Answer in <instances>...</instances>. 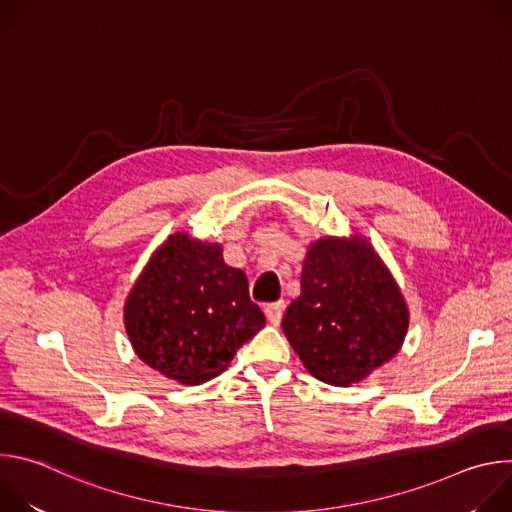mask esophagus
I'll return each mask as SVG.
<instances>
[{"label": "esophagus", "mask_w": 512, "mask_h": 512, "mask_svg": "<svg viewBox=\"0 0 512 512\" xmlns=\"http://www.w3.org/2000/svg\"><path fill=\"white\" fill-rule=\"evenodd\" d=\"M283 310H285V304H283V302L267 304V306H265V316H267V320H269L273 326H277V324L281 322V318H283Z\"/></svg>", "instance_id": "obj_1"}]
</instances>
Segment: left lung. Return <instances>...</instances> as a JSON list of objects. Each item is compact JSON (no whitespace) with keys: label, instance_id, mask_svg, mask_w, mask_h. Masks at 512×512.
<instances>
[{"label":"left lung","instance_id":"8db88e82","mask_svg":"<svg viewBox=\"0 0 512 512\" xmlns=\"http://www.w3.org/2000/svg\"><path fill=\"white\" fill-rule=\"evenodd\" d=\"M409 310L375 247L360 235L322 237L302 263V294L281 328L312 377L350 387L403 346Z\"/></svg>","mask_w":512,"mask_h":512}]
</instances>
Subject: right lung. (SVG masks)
Wrapping results in <instances>:
<instances>
[{
  "mask_svg": "<svg viewBox=\"0 0 512 512\" xmlns=\"http://www.w3.org/2000/svg\"><path fill=\"white\" fill-rule=\"evenodd\" d=\"M133 352L164 377L200 385L221 375L263 326L245 271L223 247L170 235L135 279L123 308Z\"/></svg>",
  "mask_w": 512,
  "mask_h": 512,
  "instance_id": "1",
  "label": "right lung"
}]
</instances>
